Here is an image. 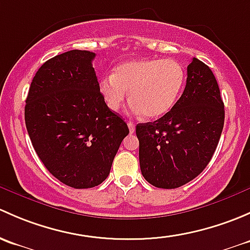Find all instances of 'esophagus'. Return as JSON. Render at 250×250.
<instances>
[{
    "instance_id": "34e87169",
    "label": "esophagus",
    "mask_w": 250,
    "mask_h": 250,
    "mask_svg": "<svg viewBox=\"0 0 250 250\" xmlns=\"http://www.w3.org/2000/svg\"><path fill=\"white\" fill-rule=\"evenodd\" d=\"M127 126H128V130H130V132H131V133L135 132L136 126H135V124H133L132 122H128V123H127Z\"/></svg>"
}]
</instances>
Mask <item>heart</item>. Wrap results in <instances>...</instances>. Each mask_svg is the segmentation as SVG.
<instances>
[{"label": "heart", "instance_id": "heart-1", "mask_svg": "<svg viewBox=\"0 0 250 250\" xmlns=\"http://www.w3.org/2000/svg\"><path fill=\"white\" fill-rule=\"evenodd\" d=\"M185 82L179 62L161 59H136L120 63L112 76L100 82V91L113 112H119L130 97L131 109L149 119L164 117L176 104Z\"/></svg>", "mask_w": 250, "mask_h": 250}]
</instances>
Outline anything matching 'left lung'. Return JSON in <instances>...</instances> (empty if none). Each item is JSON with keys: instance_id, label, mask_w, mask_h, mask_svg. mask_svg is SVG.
<instances>
[{"instance_id": "8db88e82", "label": "left lung", "mask_w": 250, "mask_h": 250, "mask_svg": "<svg viewBox=\"0 0 250 250\" xmlns=\"http://www.w3.org/2000/svg\"><path fill=\"white\" fill-rule=\"evenodd\" d=\"M224 118L214 74L192 58L187 85L173 108L154 123L136 126L146 181L161 189H176L196 178L217 149Z\"/></svg>"}]
</instances>
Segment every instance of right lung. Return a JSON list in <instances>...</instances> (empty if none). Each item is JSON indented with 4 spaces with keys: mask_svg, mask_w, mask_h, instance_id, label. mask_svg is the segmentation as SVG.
Returning a JSON list of instances; mask_svg holds the SVG:
<instances>
[{
    "mask_svg": "<svg viewBox=\"0 0 250 250\" xmlns=\"http://www.w3.org/2000/svg\"><path fill=\"white\" fill-rule=\"evenodd\" d=\"M95 53L69 50L45 61L31 83L25 124L45 168L63 184L87 189L109 174L128 127L100 92Z\"/></svg>",
    "mask_w": 250,
    "mask_h": 250,
    "instance_id": "add662e5",
    "label": "right lung"
}]
</instances>
